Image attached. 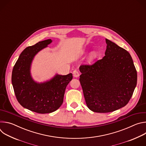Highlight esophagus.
Here are the masks:
<instances>
[{
    "instance_id": "1",
    "label": "esophagus",
    "mask_w": 146,
    "mask_h": 146,
    "mask_svg": "<svg viewBox=\"0 0 146 146\" xmlns=\"http://www.w3.org/2000/svg\"><path fill=\"white\" fill-rule=\"evenodd\" d=\"M73 76L74 77H78L79 76H80V74H79V72L77 70H74L73 72Z\"/></svg>"
}]
</instances>
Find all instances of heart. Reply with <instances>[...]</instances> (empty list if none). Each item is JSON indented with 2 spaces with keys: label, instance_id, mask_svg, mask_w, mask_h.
Instances as JSON below:
<instances>
[{
  "label": "heart",
  "instance_id": "heart-1",
  "mask_svg": "<svg viewBox=\"0 0 146 146\" xmlns=\"http://www.w3.org/2000/svg\"><path fill=\"white\" fill-rule=\"evenodd\" d=\"M98 56V53L96 51H93L92 52H90V54H89L88 56V60L90 62H92L93 60H94Z\"/></svg>",
  "mask_w": 146,
  "mask_h": 146
}]
</instances>
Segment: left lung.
I'll return each mask as SVG.
<instances>
[{
    "mask_svg": "<svg viewBox=\"0 0 146 146\" xmlns=\"http://www.w3.org/2000/svg\"><path fill=\"white\" fill-rule=\"evenodd\" d=\"M106 43L103 59L79 68L86 104L96 113H109L127 105L137 84V72L130 54L107 38Z\"/></svg>",
    "mask_w": 146,
    "mask_h": 146,
    "instance_id": "left-lung-1",
    "label": "left lung"
}]
</instances>
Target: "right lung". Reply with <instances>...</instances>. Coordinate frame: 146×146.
Returning <instances> with one entry per match:
<instances>
[{"mask_svg": "<svg viewBox=\"0 0 146 146\" xmlns=\"http://www.w3.org/2000/svg\"><path fill=\"white\" fill-rule=\"evenodd\" d=\"M52 42L51 39H47L27 47L21 53L12 72V85L20 105L40 114L50 113L60 108L66 88L73 78L72 73L56 74L51 79L41 82L33 78L31 70L35 56Z\"/></svg>", "mask_w": 146, "mask_h": 146, "instance_id": "add662e5", "label": "right lung"}]
</instances>
